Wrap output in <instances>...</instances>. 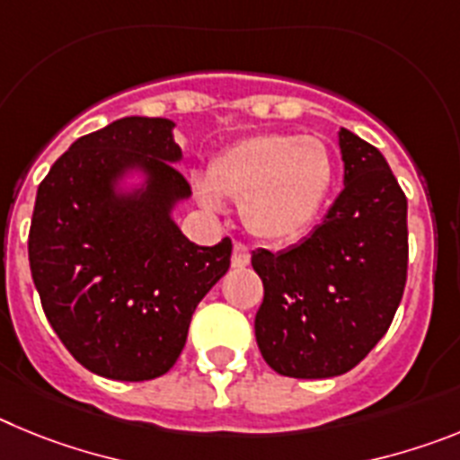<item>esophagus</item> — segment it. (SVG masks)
I'll use <instances>...</instances> for the list:
<instances>
[{"mask_svg":"<svg viewBox=\"0 0 460 460\" xmlns=\"http://www.w3.org/2000/svg\"><path fill=\"white\" fill-rule=\"evenodd\" d=\"M251 262V253L249 249L243 246V243H234V249H233V267L234 270H243V267L249 265Z\"/></svg>","mask_w":460,"mask_h":460,"instance_id":"1","label":"esophagus"}]
</instances>
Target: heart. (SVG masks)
<instances>
[{
	"label": "heart",
	"instance_id": "b5f03b06",
	"mask_svg": "<svg viewBox=\"0 0 460 460\" xmlns=\"http://www.w3.org/2000/svg\"><path fill=\"white\" fill-rule=\"evenodd\" d=\"M334 181V156L323 140L267 133L226 149L193 189L207 209H221V198L239 202L243 227L253 237L286 243L318 221Z\"/></svg>",
	"mask_w": 460,
	"mask_h": 460
}]
</instances>
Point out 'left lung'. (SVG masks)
<instances>
[{"instance_id": "1", "label": "left lung", "mask_w": 460, "mask_h": 460, "mask_svg": "<svg viewBox=\"0 0 460 460\" xmlns=\"http://www.w3.org/2000/svg\"><path fill=\"white\" fill-rule=\"evenodd\" d=\"M345 189L306 239L258 249L255 341L276 373L343 376L387 334L408 276V200L373 145L339 131Z\"/></svg>"}]
</instances>
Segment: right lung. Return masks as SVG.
<instances>
[{"instance_id": "1", "label": "right lung", "mask_w": 460, "mask_h": 460, "mask_svg": "<svg viewBox=\"0 0 460 460\" xmlns=\"http://www.w3.org/2000/svg\"><path fill=\"white\" fill-rule=\"evenodd\" d=\"M174 121L124 117L78 137L36 190L30 267L55 334L87 371L142 382L174 367L195 306L233 242L198 246L174 223L190 186Z\"/></svg>"}]
</instances>
